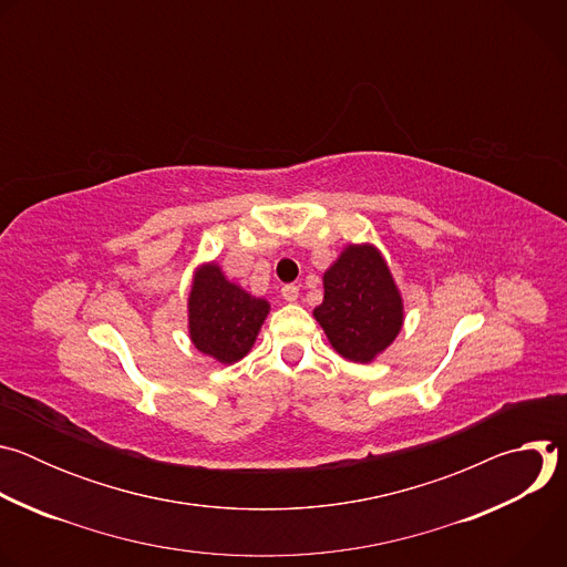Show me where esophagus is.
Returning a JSON list of instances; mask_svg holds the SVG:
<instances>
[{
    "label": "esophagus",
    "instance_id": "1",
    "mask_svg": "<svg viewBox=\"0 0 567 567\" xmlns=\"http://www.w3.org/2000/svg\"><path fill=\"white\" fill-rule=\"evenodd\" d=\"M282 298H285L287 302H293V300L298 298V287H296V285H285V287H282Z\"/></svg>",
    "mask_w": 567,
    "mask_h": 567
}]
</instances>
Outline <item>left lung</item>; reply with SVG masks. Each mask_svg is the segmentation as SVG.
I'll return each mask as SVG.
<instances>
[{
	"label": "left lung",
	"instance_id": "8db88e82",
	"mask_svg": "<svg viewBox=\"0 0 567 567\" xmlns=\"http://www.w3.org/2000/svg\"><path fill=\"white\" fill-rule=\"evenodd\" d=\"M326 296L313 318L348 361L370 363L399 334L403 305L392 274L372 245H350L322 276Z\"/></svg>",
	"mask_w": 567,
	"mask_h": 567
}]
</instances>
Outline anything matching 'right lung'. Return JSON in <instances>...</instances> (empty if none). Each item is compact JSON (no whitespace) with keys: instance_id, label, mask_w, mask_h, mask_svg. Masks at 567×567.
<instances>
[{"instance_id":"right-lung-1","label":"right lung","mask_w":567,"mask_h":567,"mask_svg":"<svg viewBox=\"0 0 567 567\" xmlns=\"http://www.w3.org/2000/svg\"><path fill=\"white\" fill-rule=\"evenodd\" d=\"M269 302L228 282L221 269L204 265L188 298V330L195 348L219 363H235L254 348Z\"/></svg>"}]
</instances>
